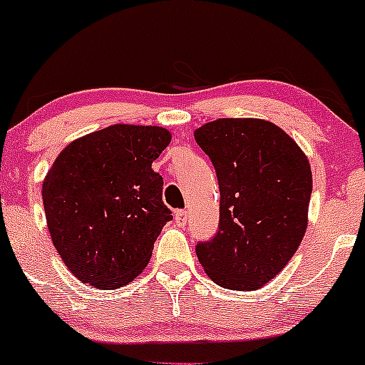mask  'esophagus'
<instances>
[{
  "instance_id": "esophagus-1",
  "label": "esophagus",
  "mask_w": 365,
  "mask_h": 365,
  "mask_svg": "<svg viewBox=\"0 0 365 365\" xmlns=\"http://www.w3.org/2000/svg\"><path fill=\"white\" fill-rule=\"evenodd\" d=\"M175 221H177V225L180 226H185L187 211H183V209H177V211H175Z\"/></svg>"
}]
</instances>
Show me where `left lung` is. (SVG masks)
Wrapping results in <instances>:
<instances>
[{
    "label": "left lung",
    "instance_id": "left-lung-1",
    "mask_svg": "<svg viewBox=\"0 0 365 365\" xmlns=\"http://www.w3.org/2000/svg\"><path fill=\"white\" fill-rule=\"evenodd\" d=\"M220 183V230L195 247L223 288L259 290L287 266L307 230L309 159L284 130L259 118H220L194 132Z\"/></svg>",
    "mask_w": 365,
    "mask_h": 365
}]
</instances>
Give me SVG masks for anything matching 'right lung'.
<instances>
[{"label":"right lung","mask_w":365,"mask_h":365,"mask_svg":"<svg viewBox=\"0 0 365 365\" xmlns=\"http://www.w3.org/2000/svg\"><path fill=\"white\" fill-rule=\"evenodd\" d=\"M171 133L150 125H111L61 150L43 182L56 252L82 283L118 288L145 269L171 211L153 170Z\"/></svg>","instance_id":"right-lung-1"}]
</instances>
